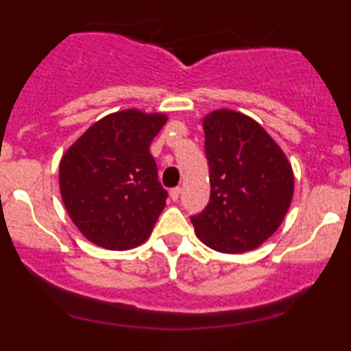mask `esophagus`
<instances>
[{"instance_id": "1", "label": "esophagus", "mask_w": 351, "mask_h": 351, "mask_svg": "<svg viewBox=\"0 0 351 351\" xmlns=\"http://www.w3.org/2000/svg\"><path fill=\"white\" fill-rule=\"evenodd\" d=\"M180 194H181V188H180V186H176V188L170 189V197H171L173 201H178Z\"/></svg>"}]
</instances>
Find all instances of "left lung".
Returning a JSON list of instances; mask_svg holds the SVG:
<instances>
[{
    "label": "left lung",
    "mask_w": 351,
    "mask_h": 351,
    "mask_svg": "<svg viewBox=\"0 0 351 351\" xmlns=\"http://www.w3.org/2000/svg\"><path fill=\"white\" fill-rule=\"evenodd\" d=\"M210 197L191 217L197 239L221 253H243L268 240L288 213L294 175L285 152L256 121L232 109L202 119Z\"/></svg>",
    "instance_id": "obj_1"
}]
</instances>
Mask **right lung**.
Returning <instances> with one entry per match:
<instances>
[{
	"label": "right lung",
	"instance_id": "right-lung-1",
	"mask_svg": "<svg viewBox=\"0 0 351 351\" xmlns=\"http://www.w3.org/2000/svg\"><path fill=\"white\" fill-rule=\"evenodd\" d=\"M167 119V114L138 109L108 114L62 157V201L91 243L130 250L150 237L168 196L150 143Z\"/></svg>",
	"mask_w": 351,
	"mask_h": 351
}]
</instances>
